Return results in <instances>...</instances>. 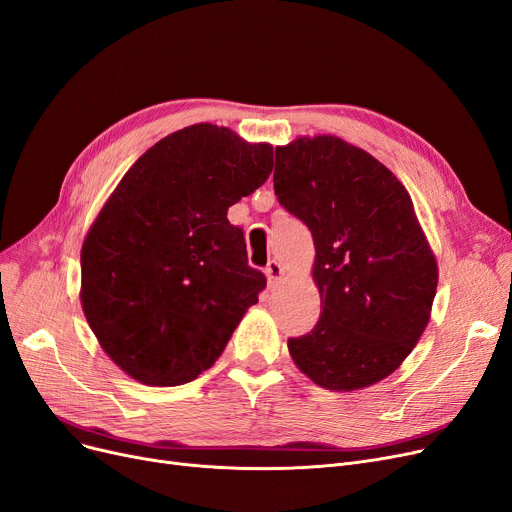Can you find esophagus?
<instances>
[{"mask_svg":"<svg viewBox=\"0 0 512 512\" xmlns=\"http://www.w3.org/2000/svg\"><path fill=\"white\" fill-rule=\"evenodd\" d=\"M265 278H268L270 286H276L284 278V268L278 261H270L268 268H265Z\"/></svg>","mask_w":512,"mask_h":512,"instance_id":"34e87169","label":"esophagus"}]
</instances>
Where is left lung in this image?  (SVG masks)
Wrapping results in <instances>:
<instances>
[{"label":"left lung","instance_id":"obj_1","mask_svg":"<svg viewBox=\"0 0 512 512\" xmlns=\"http://www.w3.org/2000/svg\"><path fill=\"white\" fill-rule=\"evenodd\" d=\"M274 190L316 247L322 311L314 330L288 339L295 366L330 391L387 379L425 332L439 278L408 190L337 136L276 146Z\"/></svg>","mask_w":512,"mask_h":512}]
</instances>
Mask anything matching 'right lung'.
<instances>
[{
  "instance_id": "obj_1",
  "label": "right lung",
  "mask_w": 512,
  "mask_h": 512,
  "mask_svg": "<svg viewBox=\"0 0 512 512\" xmlns=\"http://www.w3.org/2000/svg\"><path fill=\"white\" fill-rule=\"evenodd\" d=\"M272 167V144L196 123L148 148L108 196L81 247V307L133 381H194L257 303L265 276L228 209Z\"/></svg>"
}]
</instances>
